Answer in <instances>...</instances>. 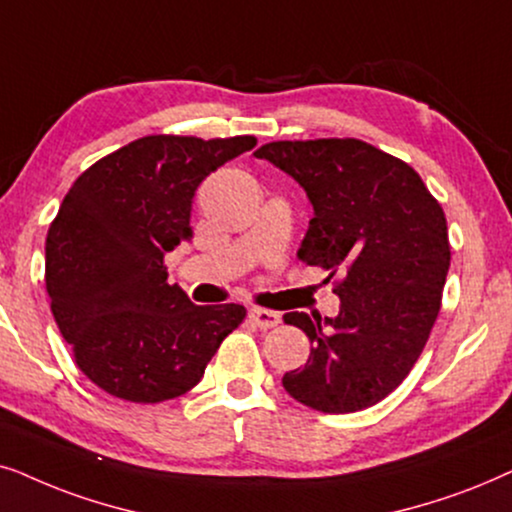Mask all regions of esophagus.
Listing matches in <instances>:
<instances>
[{"label": "esophagus", "instance_id": "esophagus-1", "mask_svg": "<svg viewBox=\"0 0 512 512\" xmlns=\"http://www.w3.org/2000/svg\"><path fill=\"white\" fill-rule=\"evenodd\" d=\"M250 320L257 327H262V330H271V327H276L278 323H281V316H278L276 311H269V309H250Z\"/></svg>", "mask_w": 512, "mask_h": 512}]
</instances>
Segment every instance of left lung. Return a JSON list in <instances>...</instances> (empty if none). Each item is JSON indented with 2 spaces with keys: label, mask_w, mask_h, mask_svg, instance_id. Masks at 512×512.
Here are the masks:
<instances>
[{
  "label": "left lung",
  "mask_w": 512,
  "mask_h": 512,
  "mask_svg": "<svg viewBox=\"0 0 512 512\" xmlns=\"http://www.w3.org/2000/svg\"><path fill=\"white\" fill-rule=\"evenodd\" d=\"M313 206L297 257L335 278V318L292 311L313 349L285 372L297 403L325 414L377 405L403 384L431 337L449 271L445 210L417 170L356 138L276 140L255 152Z\"/></svg>",
  "instance_id": "left-lung-1"
}]
</instances>
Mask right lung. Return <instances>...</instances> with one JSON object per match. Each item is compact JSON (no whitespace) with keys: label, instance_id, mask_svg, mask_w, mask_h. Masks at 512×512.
Masks as SVG:
<instances>
[{"label":"right lung","instance_id":"1","mask_svg":"<svg viewBox=\"0 0 512 512\" xmlns=\"http://www.w3.org/2000/svg\"><path fill=\"white\" fill-rule=\"evenodd\" d=\"M255 135H145L86 168L46 234V292L79 370L128 403L192 391L241 304L199 306L168 283L163 257L192 241L196 187Z\"/></svg>","mask_w":512,"mask_h":512}]
</instances>
